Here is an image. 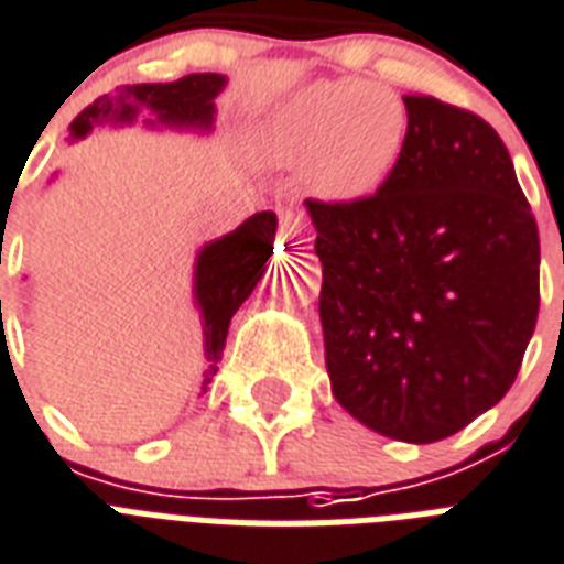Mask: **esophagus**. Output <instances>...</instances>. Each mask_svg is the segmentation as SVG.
<instances>
[{
    "label": "esophagus",
    "instance_id": "obj_1",
    "mask_svg": "<svg viewBox=\"0 0 564 564\" xmlns=\"http://www.w3.org/2000/svg\"><path fill=\"white\" fill-rule=\"evenodd\" d=\"M279 238L288 243H308L312 241V232L305 229L303 214L294 212V208H282L279 212Z\"/></svg>",
    "mask_w": 564,
    "mask_h": 564
}]
</instances>
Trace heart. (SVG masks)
Returning a JSON list of instances; mask_svg holds the SVG:
<instances>
[{
    "mask_svg": "<svg viewBox=\"0 0 564 564\" xmlns=\"http://www.w3.org/2000/svg\"><path fill=\"white\" fill-rule=\"evenodd\" d=\"M409 111L377 82H314L261 123L256 150L276 167H303L312 194L359 205L394 176L403 159Z\"/></svg>",
    "mask_w": 564,
    "mask_h": 564,
    "instance_id": "b5f03b06",
    "label": "heart"
}]
</instances>
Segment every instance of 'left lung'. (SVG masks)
Instances as JSON below:
<instances>
[{
	"mask_svg": "<svg viewBox=\"0 0 564 564\" xmlns=\"http://www.w3.org/2000/svg\"><path fill=\"white\" fill-rule=\"evenodd\" d=\"M359 205L305 199L332 394L368 430L432 444L512 388L539 317V226L500 134L435 96Z\"/></svg>",
	"mask_w": 564,
	"mask_h": 564,
	"instance_id": "obj_1",
	"label": "left lung"
}]
</instances>
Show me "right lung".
I'll return each mask as SVG.
<instances>
[{
    "label": "right lung",
    "mask_w": 564,
    "mask_h": 564,
    "mask_svg": "<svg viewBox=\"0 0 564 564\" xmlns=\"http://www.w3.org/2000/svg\"><path fill=\"white\" fill-rule=\"evenodd\" d=\"M226 87L220 73H191L164 85H120L99 96L69 123V143L82 141L96 126H132L138 117L143 126H164L178 132H212L214 99ZM276 214L259 212L243 220L235 232L205 243L196 256L194 300L203 317L205 373L203 391H208L217 361L226 347L232 314L259 285L273 256ZM2 305V303H0Z\"/></svg>",
    "instance_id": "add662e5"
}]
</instances>
